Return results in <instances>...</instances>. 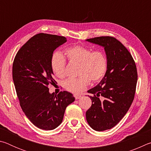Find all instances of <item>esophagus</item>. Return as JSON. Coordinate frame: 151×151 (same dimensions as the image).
I'll return each instance as SVG.
<instances>
[{
  "instance_id": "esophagus-1",
  "label": "esophagus",
  "mask_w": 151,
  "mask_h": 151,
  "mask_svg": "<svg viewBox=\"0 0 151 151\" xmlns=\"http://www.w3.org/2000/svg\"><path fill=\"white\" fill-rule=\"evenodd\" d=\"M74 96H75V99H79L81 98V95H80V94H74Z\"/></svg>"
}]
</instances>
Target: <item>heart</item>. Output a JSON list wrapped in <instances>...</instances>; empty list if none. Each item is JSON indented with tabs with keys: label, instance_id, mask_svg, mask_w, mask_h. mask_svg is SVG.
<instances>
[{
	"label": "heart",
	"instance_id": "obj_1",
	"mask_svg": "<svg viewBox=\"0 0 151 151\" xmlns=\"http://www.w3.org/2000/svg\"><path fill=\"white\" fill-rule=\"evenodd\" d=\"M65 55L70 63L78 64L77 78H69L63 83L66 90L78 93L85 90L90 81L98 82L103 78L107 70L108 62L104 53L101 50L76 45L68 47ZM51 68L58 78L66 76V60L59 52H55L50 59Z\"/></svg>",
	"mask_w": 151,
	"mask_h": 151
}]
</instances>
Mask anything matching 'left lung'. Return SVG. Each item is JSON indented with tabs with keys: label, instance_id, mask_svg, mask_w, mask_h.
I'll return each instance as SVG.
<instances>
[{
	"label": "left lung",
	"instance_id": "obj_1",
	"mask_svg": "<svg viewBox=\"0 0 151 151\" xmlns=\"http://www.w3.org/2000/svg\"><path fill=\"white\" fill-rule=\"evenodd\" d=\"M86 40L104 48L108 67L105 75L88 91L92 105L86 112L90 127L96 131L111 129L123 118L134 100L138 78L131 53L115 38L99 37Z\"/></svg>",
	"mask_w": 151,
	"mask_h": 151
}]
</instances>
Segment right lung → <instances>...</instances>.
Listing matches in <instances>:
<instances>
[{
  "label": "right lung",
  "mask_w": 151,
  "mask_h": 151,
  "mask_svg": "<svg viewBox=\"0 0 151 151\" xmlns=\"http://www.w3.org/2000/svg\"><path fill=\"white\" fill-rule=\"evenodd\" d=\"M66 42L65 37L39 33L20 48L12 64V79L20 107L40 129L53 130L59 126L66 106L75 101L67 91L57 95L48 91V85L57 83L51 57L56 48Z\"/></svg>",
  "instance_id": "right-lung-1"
}]
</instances>
